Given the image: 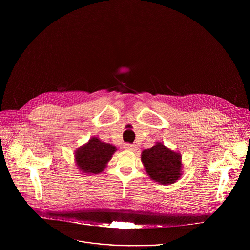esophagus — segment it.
I'll return each instance as SVG.
<instances>
[{"instance_id": "obj_1", "label": "esophagus", "mask_w": 250, "mask_h": 250, "mask_svg": "<svg viewBox=\"0 0 250 250\" xmlns=\"http://www.w3.org/2000/svg\"><path fill=\"white\" fill-rule=\"evenodd\" d=\"M124 148L125 150H128V151H135V150H137L136 146L135 145H130V144H125L124 146Z\"/></svg>"}]
</instances>
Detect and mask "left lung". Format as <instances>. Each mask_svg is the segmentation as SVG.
<instances>
[{
	"mask_svg": "<svg viewBox=\"0 0 250 250\" xmlns=\"http://www.w3.org/2000/svg\"><path fill=\"white\" fill-rule=\"evenodd\" d=\"M181 154L167 148L162 142L141 152V161L152 180L162 185L173 184L182 175Z\"/></svg>",
	"mask_w": 250,
	"mask_h": 250,
	"instance_id": "obj_1",
	"label": "left lung"
}]
</instances>
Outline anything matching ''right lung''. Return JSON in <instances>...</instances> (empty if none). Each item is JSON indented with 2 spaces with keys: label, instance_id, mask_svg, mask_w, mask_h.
Listing matches in <instances>:
<instances>
[{
  "label": "right lung",
  "instance_id": "add662e5",
  "mask_svg": "<svg viewBox=\"0 0 250 250\" xmlns=\"http://www.w3.org/2000/svg\"><path fill=\"white\" fill-rule=\"evenodd\" d=\"M117 148L111 144L93 136L87 144L75 151V161L78 169L86 174H99L106 167Z\"/></svg>",
  "mask_w": 250,
  "mask_h": 250
}]
</instances>
